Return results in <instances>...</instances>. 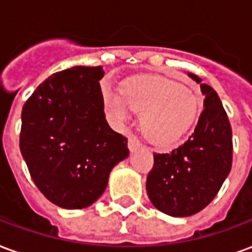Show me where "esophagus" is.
Listing matches in <instances>:
<instances>
[{"instance_id": "esophagus-1", "label": "esophagus", "mask_w": 252, "mask_h": 252, "mask_svg": "<svg viewBox=\"0 0 252 252\" xmlns=\"http://www.w3.org/2000/svg\"><path fill=\"white\" fill-rule=\"evenodd\" d=\"M139 147H140V142L137 140L136 136L131 135L129 139H128V148H129L131 151H135V150H137Z\"/></svg>"}]
</instances>
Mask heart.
I'll return each instance as SVG.
<instances>
[{"label": "heart", "mask_w": 252, "mask_h": 252, "mask_svg": "<svg viewBox=\"0 0 252 252\" xmlns=\"http://www.w3.org/2000/svg\"><path fill=\"white\" fill-rule=\"evenodd\" d=\"M105 108L115 124H124L129 110L140 115V129L154 146H174L193 124L198 102L184 86L162 78L143 77L126 81L121 97L106 90Z\"/></svg>", "instance_id": "1"}]
</instances>
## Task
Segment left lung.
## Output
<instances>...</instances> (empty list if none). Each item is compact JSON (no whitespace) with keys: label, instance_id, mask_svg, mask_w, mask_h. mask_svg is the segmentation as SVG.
I'll return each mask as SVG.
<instances>
[{"label":"left lung","instance_id":"8db88e82","mask_svg":"<svg viewBox=\"0 0 252 252\" xmlns=\"http://www.w3.org/2000/svg\"><path fill=\"white\" fill-rule=\"evenodd\" d=\"M205 95L194 132L170 154H154L146 182L150 201L173 217L202 211L216 197L232 166V129L217 93L188 72Z\"/></svg>","mask_w":252,"mask_h":252}]
</instances>
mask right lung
I'll return each instance as SVG.
<instances>
[{"label":"right lung","instance_id":"obj_1","mask_svg":"<svg viewBox=\"0 0 252 252\" xmlns=\"http://www.w3.org/2000/svg\"><path fill=\"white\" fill-rule=\"evenodd\" d=\"M102 67L52 74L23 106L20 150L35 185L64 209L88 208L112 169L129 155L126 139L106 123Z\"/></svg>","mask_w":252,"mask_h":252}]
</instances>
